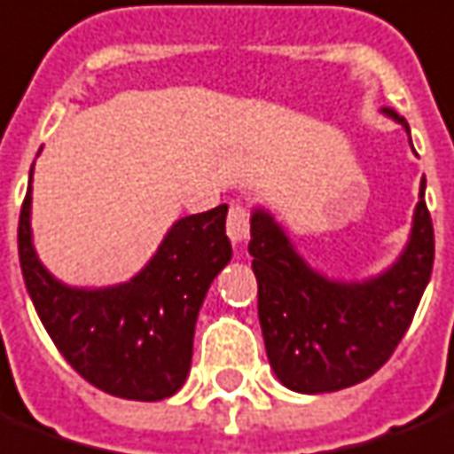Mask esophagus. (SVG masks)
<instances>
[{
    "instance_id": "34e87169",
    "label": "esophagus",
    "mask_w": 454,
    "mask_h": 454,
    "mask_svg": "<svg viewBox=\"0 0 454 454\" xmlns=\"http://www.w3.org/2000/svg\"><path fill=\"white\" fill-rule=\"evenodd\" d=\"M249 222H252V212L247 205L237 202L230 207V215H227V234L234 244H242L247 237H249Z\"/></svg>"
}]
</instances>
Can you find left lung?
<instances>
[{
	"mask_svg": "<svg viewBox=\"0 0 454 454\" xmlns=\"http://www.w3.org/2000/svg\"><path fill=\"white\" fill-rule=\"evenodd\" d=\"M388 117L403 124L394 109ZM413 215L411 239L398 262L362 284L330 281L298 256L269 212L254 210L252 269L259 284V323L266 355L278 381L298 394H327L355 387L387 364L406 335L426 291L435 234L423 200Z\"/></svg>",
	"mask_w": 454,
	"mask_h": 454,
	"instance_id": "1",
	"label": "left lung"
}]
</instances>
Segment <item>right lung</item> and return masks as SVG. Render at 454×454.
Here are the masks:
<instances>
[{
  "label": "right lung",
  "instance_id": "obj_1",
  "mask_svg": "<svg viewBox=\"0 0 454 454\" xmlns=\"http://www.w3.org/2000/svg\"><path fill=\"white\" fill-rule=\"evenodd\" d=\"M224 220L227 205L183 217L131 281L70 288L56 281L34 252L28 183L19 215V262L38 317L67 364L112 396H173L191 372L205 294L232 259Z\"/></svg>",
  "mask_w": 454,
  "mask_h": 454
}]
</instances>
